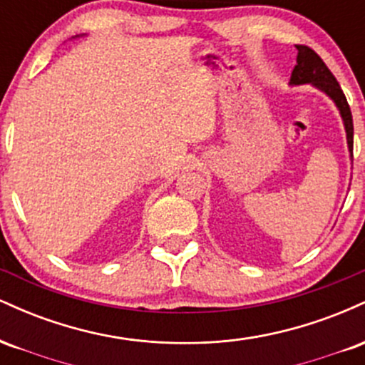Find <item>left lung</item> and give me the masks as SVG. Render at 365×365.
<instances>
[{
  "mask_svg": "<svg viewBox=\"0 0 365 365\" xmlns=\"http://www.w3.org/2000/svg\"><path fill=\"white\" fill-rule=\"evenodd\" d=\"M297 51V65L293 68L290 77V86H302V83H312L316 89L324 92L328 98L333 99L336 108L340 110L346 132V144L354 158V121H351V111L349 103H346L345 94H343L340 83L336 82L334 75L329 72L326 63L321 60V56L309 46H295Z\"/></svg>",
  "mask_w": 365,
  "mask_h": 365,
  "instance_id": "left-lung-1",
  "label": "left lung"
}]
</instances>
